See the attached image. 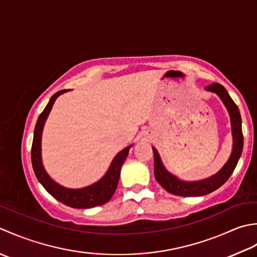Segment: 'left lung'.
<instances>
[{
	"label": "left lung",
	"instance_id": "1",
	"mask_svg": "<svg viewBox=\"0 0 257 257\" xmlns=\"http://www.w3.org/2000/svg\"><path fill=\"white\" fill-rule=\"evenodd\" d=\"M206 91L216 93L221 97L224 105L226 106L227 111L231 117V125H232V135H233V150L232 154L229 156L228 161L225 165L219 170L216 174L208 177V179L196 181V182H186L177 179L176 176L167 171L163 163H162L160 155L154 148V175L155 179L160 183V185L165 188V190L172 193L174 195L179 196H202L209 194V193L217 190L221 187L225 182H226L229 176L232 175L233 171L237 165V162L242 155L243 151V132H242V118L238 111V107L234 103L231 96L228 95L227 91L225 87L218 83H214L205 87Z\"/></svg>",
	"mask_w": 257,
	"mask_h": 257
}]
</instances>
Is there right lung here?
Wrapping results in <instances>:
<instances>
[{"label": "right lung", "instance_id": "right-lung-1", "mask_svg": "<svg viewBox=\"0 0 257 257\" xmlns=\"http://www.w3.org/2000/svg\"><path fill=\"white\" fill-rule=\"evenodd\" d=\"M69 90H62L56 92L54 95L51 97L48 105L44 108V111L40 114L38 122H36L34 128L32 150H31V159H32V166L35 173V176L38 177L39 182L43 185V187L52 196L56 198L57 201H60L61 203L65 204L67 206L74 208H91L98 205H103V204H105L106 202L111 200L115 190H116L119 179V173H121V167L124 163L125 159H126L128 151L132 145L125 148L115 156L111 165H109V169L107 170L106 174L104 175L101 180L90 186L78 188V190L66 188L61 186L60 184H57L56 182H54L49 176L48 173L44 170L43 164H42L41 141L44 123L49 116L55 99L59 97L61 94Z\"/></svg>", "mask_w": 257, "mask_h": 257}]
</instances>
